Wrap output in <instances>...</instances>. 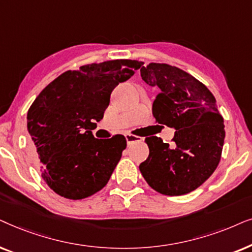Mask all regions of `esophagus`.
Listing matches in <instances>:
<instances>
[{
	"label": "esophagus",
	"instance_id": "1",
	"mask_svg": "<svg viewBox=\"0 0 252 252\" xmlns=\"http://www.w3.org/2000/svg\"><path fill=\"white\" fill-rule=\"evenodd\" d=\"M126 143H128V145L132 144L133 142H137V140H142L143 139L142 137H137L135 135H132V133H126Z\"/></svg>",
	"mask_w": 252,
	"mask_h": 252
}]
</instances>
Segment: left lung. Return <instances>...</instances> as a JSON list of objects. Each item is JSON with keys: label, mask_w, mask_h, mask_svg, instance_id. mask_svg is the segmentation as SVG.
Segmentation results:
<instances>
[{"label": "left lung", "mask_w": 252, "mask_h": 252, "mask_svg": "<svg viewBox=\"0 0 252 252\" xmlns=\"http://www.w3.org/2000/svg\"><path fill=\"white\" fill-rule=\"evenodd\" d=\"M140 76L159 87L152 105L154 119L176 130L170 146L160 137H146L150 154L139 165L140 173L159 193H189L212 175L221 159L224 124L216 98L190 73L166 63L142 66Z\"/></svg>", "instance_id": "obj_1"}]
</instances>
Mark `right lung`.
I'll list each match as a JSON object with an SVG mask.
<instances>
[{"mask_svg": "<svg viewBox=\"0 0 252 252\" xmlns=\"http://www.w3.org/2000/svg\"><path fill=\"white\" fill-rule=\"evenodd\" d=\"M143 62L112 60L68 70L40 92L28 112V130L40 174L54 192L84 199L108 183L126 147L123 135L94 138L110 93Z\"/></svg>", "mask_w": 252, "mask_h": 252, "instance_id": "right-lung-1", "label": "right lung"}]
</instances>
